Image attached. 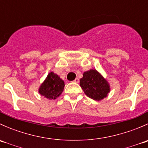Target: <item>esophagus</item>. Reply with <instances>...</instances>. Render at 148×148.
I'll return each instance as SVG.
<instances>
[{"instance_id": "obj_1", "label": "esophagus", "mask_w": 148, "mask_h": 148, "mask_svg": "<svg viewBox=\"0 0 148 148\" xmlns=\"http://www.w3.org/2000/svg\"><path fill=\"white\" fill-rule=\"evenodd\" d=\"M79 78H76L74 80V82H76V83H79Z\"/></svg>"}]
</instances>
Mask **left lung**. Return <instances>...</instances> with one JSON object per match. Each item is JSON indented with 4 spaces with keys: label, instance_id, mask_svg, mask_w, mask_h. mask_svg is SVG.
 I'll list each match as a JSON object with an SVG mask.
<instances>
[{
    "label": "left lung",
    "instance_id": "left-lung-1",
    "mask_svg": "<svg viewBox=\"0 0 148 148\" xmlns=\"http://www.w3.org/2000/svg\"><path fill=\"white\" fill-rule=\"evenodd\" d=\"M80 86L86 96L97 101L102 100L110 92L107 80L94 69L84 72L82 78L80 79Z\"/></svg>",
    "mask_w": 148,
    "mask_h": 148
}]
</instances>
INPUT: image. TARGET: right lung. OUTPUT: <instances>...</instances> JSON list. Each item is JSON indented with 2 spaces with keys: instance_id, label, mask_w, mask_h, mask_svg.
<instances>
[{
  "instance_id": "obj_1",
  "label": "right lung",
  "mask_w": 148,
  "mask_h": 148,
  "mask_svg": "<svg viewBox=\"0 0 148 148\" xmlns=\"http://www.w3.org/2000/svg\"><path fill=\"white\" fill-rule=\"evenodd\" d=\"M64 86V81L59 75L51 71L38 88V93L46 99H55L62 95Z\"/></svg>"
}]
</instances>
